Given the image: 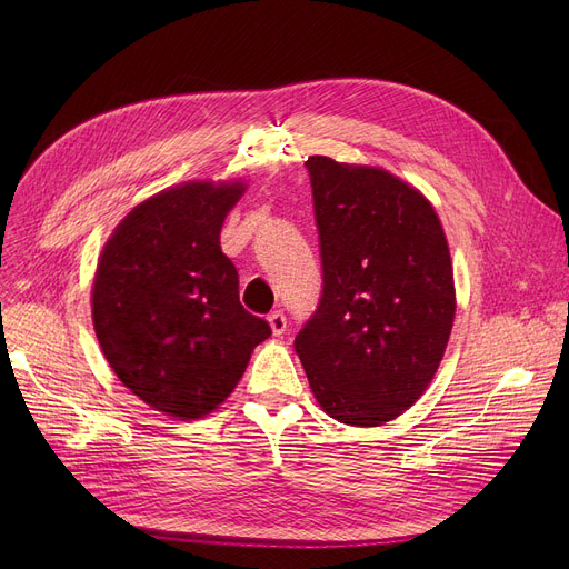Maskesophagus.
Returning <instances> with one entry per match:
<instances>
[{"label":"esophagus","mask_w":569,"mask_h":569,"mask_svg":"<svg viewBox=\"0 0 569 569\" xmlns=\"http://www.w3.org/2000/svg\"><path fill=\"white\" fill-rule=\"evenodd\" d=\"M267 322H269V327H272V335L274 337H281L283 332H286V316L281 313V311H274V313H269V318H267Z\"/></svg>","instance_id":"1"}]
</instances>
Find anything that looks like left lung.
<instances>
[{"mask_svg":"<svg viewBox=\"0 0 569 569\" xmlns=\"http://www.w3.org/2000/svg\"><path fill=\"white\" fill-rule=\"evenodd\" d=\"M322 295L295 337L320 408L380 427L422 397L450 341L457 297L433 204L382 168L309 157Z\"/></svg>","mask_w":569,"mask_h":569,"instance_id":"1","label":"left lung"}]
</instances>
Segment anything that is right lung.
Here are the masks:
<instances>
[{
    "mask_svg": "<svg viewBox=\"0 0 569 569\" xmlns=\"http://www.w3.org/2000/svg\"><path fill=\"white\" fill-rule=\"evenodd\" d=\"M242 182H187L147 198L106 242L92 318L110 369L147 406L198 420L223 403L272 330L239 302L221 226Z\"/></svg>",
    "mask_w": 569,
    "mask_h": 569,
    "instance_id": "obj_1",
    "label": "right lung"
}]
</instances>
